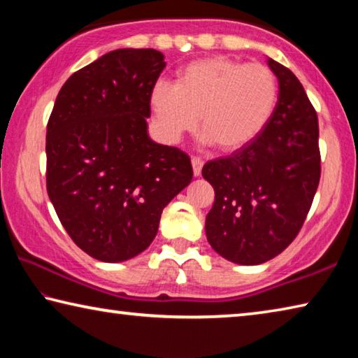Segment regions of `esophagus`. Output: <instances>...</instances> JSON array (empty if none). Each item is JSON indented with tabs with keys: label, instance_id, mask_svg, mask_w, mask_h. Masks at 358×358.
<instances>
[{
	"label": "esophagus",
	"instance_id": "1",
	"mask_svg": "<svg viewBox=\"0 0 358 358\" xmlns=\"http://www.w3.org/2000/svg\"><path fill=\"white\" fill-rule=\"evenodd\" d=\"M191 164H192V172H194V177H201L202 173V167H203V161L201 157L194 156L191 159Z\"/></svg>",
	"mask_w": 358,
	"mask_h": 358
}]
</instances>
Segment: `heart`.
I'll return each mask as SVG.
<instances>
[{"label":"heart","instance_id":"b5f03b06","mask_svg":"<svg viewBox=\"0 0 358 358\" xmlns=\"http://www.w3.org/2000/svg\"><path fill=\"white\" fill-rule=\"evenodd\" d=\"M280 85L275 72L260 63L208 57L177 71L173 85L157 82L150 107L161 134L177 142L199 121L203 141L222 151L251 143L276 110Z\"/></svg>","mask_w":358,"mask_h":358}]
</instances>
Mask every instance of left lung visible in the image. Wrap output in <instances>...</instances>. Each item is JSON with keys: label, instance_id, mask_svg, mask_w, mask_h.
I'll use <instances>...</instances> for the list:
<instances>
[{"label": "left lung", "instance_id": "left-lung-1", "mask_svg": "<svg viewBox=\"0 0 358 358\" xmlns=\"http://www.w3.org/2000/svg\"><path fill=\"white\" fill-rule=\"evenodd\" d=\"M268 66L280 83L270 123L246 147L202 169L215 189L208 243L241 265L264 264L292 243L320 180L317 113L292 71L271 58Z\"/></svg>", "mask_w": 358, "mask_h": 358}]
</instances>
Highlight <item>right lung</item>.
<instances>
[{
    "label": "right lung",
    "mask_w": 358,
    "mask_h": 358,
    "mask_svg": "<svg viewBox=\"0 0 358 358\" xmlns=\"http://www.w3.org/2000/svg\"><path fill=\"white\" fill-rule=\"evenodd\" d=\"M155 48H118L72 74L47 123V192L72 241L102 262L147 250L161 213L191 183L185 151L151 141Z\"/></svg>",
    "instance_id": "add662e5"
}]
</instances>
